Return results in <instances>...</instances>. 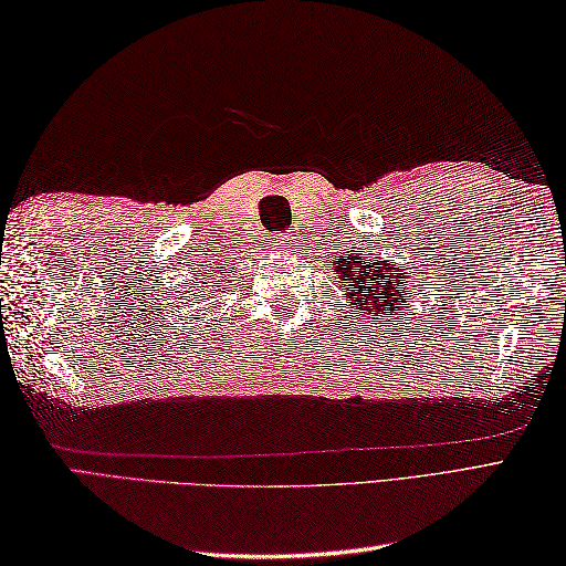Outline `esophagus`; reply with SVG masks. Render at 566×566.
Listing matches in <instances>:
<instances>
[{"label": "esophagus", "mask_w": 566, "mask_h": 566, "mask_svg": "<svg viewBox=\"0 0 566 566\" xmlns=\"http://www.w3.org/2000/svg\"><path fill=\"white\" fill-rule=\"evenodd\" d=\"M292 235L290 233H274L272 235V248L274 250H290L292 248Z\"/></svg>", "instance_id": "34e87169"}]
</instances>
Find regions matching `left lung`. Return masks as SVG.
<instances>
[{"instance_id": "1", "label": "left lung", "mask_w": 566, "mask_h": 566, "mask_svg": "<svg viewBox=\"0 0 566 566\" xmlns=\"http://www.w3.org/2000/svg\"><path fill=\"white\" fill-rule=\"evenodd\" d=\"M335 274L347 292V304L359 306V311H377L391 318L406 304L403 296V272L384 260L367 262L359 252L335 260Z\"/></svg>"}]
</instances>
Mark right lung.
I'll list each match as a JSON object with an SVG mask.
<instances>
[{"label": "right lung", "mask_w": 566, "mask_h": 566, "mask_svg": "<svg viewBox=\"0 0 566 566\" xmlns=\"http://www.w3.org/2000/svg\"><path fill=\"white\" fill-rule=\"evenodd\" d=\"M211 276H213V274H211ZM211 286H213V290H216V286H219V284H216V282H211ZM213 290H211V292H213Z\"/></svg>", "instance_id": "right-lung-1"}]
</instances>
